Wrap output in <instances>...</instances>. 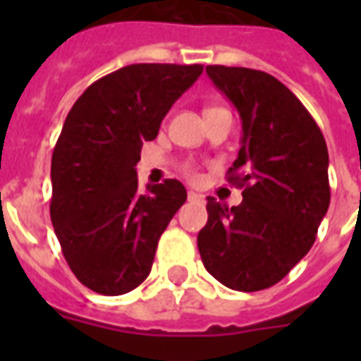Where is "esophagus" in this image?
Instances as JSON below:
<instances>
[{
  "instance_id": "esophagus-1",
  "label": "esophagus",
  "mask_w": 361,
  "mask_h": 361,
  "mask_svg": "<svg viewBox=\"0 0 361 361\" xmlns=\"http://www.w3.org/2000/svg\"><path fill=\"white\" fill-rule=\"evenodd\" d=\"M187 198H189V200H200V202H204L202 195H198V192H195V191L187 192Z\"/></svg>"
}]
</instances>
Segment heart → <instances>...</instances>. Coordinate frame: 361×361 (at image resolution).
<instances>
[{"instance_id":"obj_1","label":"heart","mask_w":361,"mask_h":361,"mask_svg":"<svg viewBox=\"0 0 361 361\" xmlns=\"http://www.w3.org/2000/svg\"><path fill=\"white\" fill-rule=\"evenodd\" d=\"M209 110H217V109H208L206 112H209ZM185 174L191 178V180H198V170L197 169H192V166H185Z\"/></svg>"}]
</instances>
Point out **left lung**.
Instances as JSON below:
<instances>
[{
    "instance_id": "left-lung-1",
    "label": "left lung",
    "mask_w": 361,
    "mask_h": 361,
    "mask_svg": "<svg viewBox=\"0 0 361 361\" xmlns=\"http://www.w3.org/2000/svg\"><path fill=\"white\" fill-rule=\"evenodd\" d=\"M206 73L241 118V147L226 180L240 206L208 197L198 251L215 279L257 292L279 283L309 252L330 206L328 147L313 116L275 76L208 65Z\"/></svg>"
}]
</instances>
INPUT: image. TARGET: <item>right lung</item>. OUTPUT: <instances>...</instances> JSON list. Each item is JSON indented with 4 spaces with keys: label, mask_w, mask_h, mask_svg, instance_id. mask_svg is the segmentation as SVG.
Masks as SVG:
<instances>
[{
    "label": "right lung",
    "mask_w": 361,
    "mask_h": 361,
    "mask_svg": "<svg viewBox=\"0 0 361 361\" xmlns=\"http://www.w3.org/2000/svg\"><path fill=\"white\" fill-rule=\"evenodd\" d=\"M202 65L135 63L99 78L76 99L52 153L50 219L76 279L120 296L152 271L157 243L183 206L185 187L164 180L140 191L144 142Z\"/></svg>",
    "instance_id": "add662e5"
}]
</instances>
